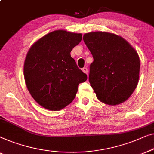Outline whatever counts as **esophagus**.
I'll return each mask as SVG.
<instances>
[{"label": "esophagus", "instance_id": "obj_1", "mask_svg": "<svg viewBox=\"0 0 154 154\" xmlns=\"http://www.w3.org/2000/svg\"><path fill=\"white\" fill-rule=\"evenodd\" d=\"M82 71H83V72L86 73V74H88V69H87V68H82Z\"/></svg>", "mask_w": 154, "mask_h": 154}]
</instances>
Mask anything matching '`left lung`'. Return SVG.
<instances>
[{
  "instance_id": "obj_1",
  "label": "left lung",
  "mask_w": 154,
  "mask_h": 154,
  "mask_svg": "<svg viewBox=\"0 0 154 154\" xmlns=\"http://www.w3.org/2000/svg\"><path fill=\"white\" fill-rule=\"evenodd\" d=\"M83 40L94 58L88 80L97 98L113 106L125 102L139 80L137 51L122 37L107 32L86 33Z\"/></svg>"
}]
</instances>
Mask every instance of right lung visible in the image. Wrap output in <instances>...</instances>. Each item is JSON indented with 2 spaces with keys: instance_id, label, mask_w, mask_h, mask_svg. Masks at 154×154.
Wrapping results in <instances>:
<instances>
[{
  "instance_id": "obj_1",
  "label": "right lung",
  "mask_w": 154,
  "mask_h": 154,
  "mask_svg": "<svg viewBox=\"0 0 154 154\" xmlns=\"http://www.w3.org/2000/svg\"><path fill=\"white\" fill-rule=\"evenodd\" d=\"M82 35L58 30L45 35L31 47L23 75L33 99L45 109L58 111L71 103L78 85L87 76L70 56Z\"/></svg>"
}]
</instances>
